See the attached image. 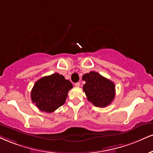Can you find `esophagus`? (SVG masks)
Listing matches in <instances>:
<instances>
[{"instance_id":"34e87169","label":"esophagus","mask_w":153,"mask_h":153,"mask_svg":"<svg viewBox=\"0 0 153 153\" xmlns=\"http://www.w3.org/2000/svg\"><path fill=\"white\" fill-rule=\"evenodd\" d=\"M80 82H76V83H75V87H79V86H80Z\"/></svg>"}]
</instances>
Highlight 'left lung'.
Masks as SVG:
<instances>
[{
    "mask_svg": "<svg viewBox=\"0 0 153 153\" xmlns=\"http://www.w3.org/2000/svg\"><path fill=\"white\" fill-rule=\"evenodd\" d=\"M82 79L85 81L82 89L88 100L95 106L105 108L114 100L115 86L111 80L94 71L84 74Z\"/></svg>",
    "mask_w": 153,
    "mask_h": 153,
    "instance_id": "8db88e82",
    "label": "left lung"
}]
</instances>
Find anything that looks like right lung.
<instances>
[{"mask_svg": "<svg viewBox=\"0 0 153 153\" xmlns=\"http://www.w3.org/2000/svg\"><path fill=\"white\" fill-rule=\"evenodd\" d=\"M72 88L71 81L63 75L53 73L36 81L31 91V100L40 111L52 113L65 103Z\"/></svg>", "mask_w": 153, "mask_h": 153, "instance_id": "1", "label": "right lung"}]
</instances>
